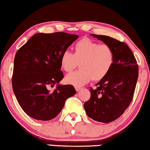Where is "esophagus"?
<instances>
[{
	"label": "esophagus",
	"mask_w": 150,
	"mask_h": 150,
	"mask_svg": "<svg viewBox=\"0 0 150 150\" xmlns=\"http://www.w3.org/2000/svg\"><path fill=\"white\" fill-rule=\"evenodd\" d=\"M81 89V87H79V86H75V90L77 91H79Z\"/></svg>",
	"instance_id": "1"
}]
</instances>
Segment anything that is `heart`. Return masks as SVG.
I'll use <instances>...</instances> for the list:
<instances>
[{
  "label": "heart",
  "mask_w": 150,
  "mask_h": 150,
  "mask_svg": "<svg viewBox=\"0 0 150 150\" xmlns=\"http://www.w3.org/2000/svg\"><path fill=\"white\" fill-rule=\"evenodd\" d=\"M74 53L65 50L60 59L62 69L69 73L76 69L79 63L81 69L66 76L65 80L74 86H81L91 79L100 81L107 76L114 61L112 48L90 39H81L75 43Z\"/></svg>",
  "instance_id": "obj_1"
}]
</instances>
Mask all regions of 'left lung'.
<instances>
[{"label":"left lung","mask_w":150,"mask_h":150,"mask_svg":"<svg viewBox=\"0 0 150 150\" xmlns=\"http://www.w3.org/2000/svg\"><path fill=\"white\" fill-rule=\"evenodd\" d=\"M93 37L112 48L114 61L105 78L91 87V98L84 105L87 115L93 120L108 123L121 116L133 99L138 77V66L127 44L108 36Z\"/></svg>","instance_id":"1"}]
</instances>
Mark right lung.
<instances>
[{
	"label": "right lung",
	"instance_id": "1",
	"mask_svg": "<svg viewBox=\"0 0 150 150\" xmlns=\"http://www.w3.org/2000/svg\"><path fill=\"white\" fill-rule=\"evenodd\" d=\"M79 36L62 32L37 33L15 55L12 88L17 101L36 120H50L63 109L67 98L76 93L73 86L57 85L63 79L60 59Z\"/></svg>",
	"mask_w": 150,
	"mask_h": 150
}]
</instances>
